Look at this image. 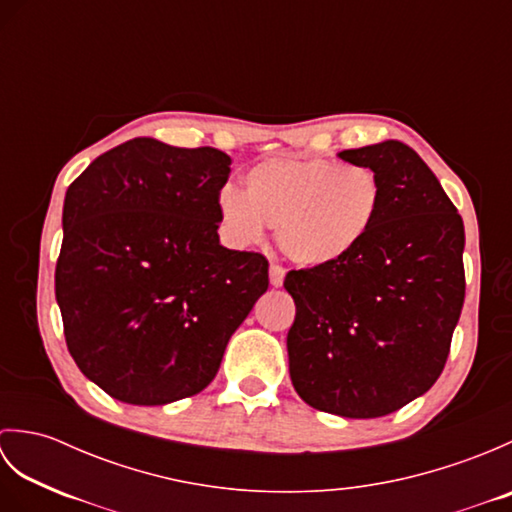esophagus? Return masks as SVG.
I'll use <instances>...</instances> for the list:
<instances>
[{"label":"esophagus","mask_w":512,"mask_h":512,"mask_svg":"<svg viewBox=\"0 0 512 512\" xmlns=\"http://www.w3.org/2000/svg\"><path fill=\"white\" fill-rule=\"evenodd\" d=\"M284 277H286L284 268H281L279 264H270V286L279 288L281 284H284Z\"/></svg>","instance_id":"esophagus-1"}]
</instances>
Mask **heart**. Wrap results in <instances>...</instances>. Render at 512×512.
<instances>
[{
  "label": "heart",
  "instance_id": "1",
  "mask_svg": "<svg viewBox=\"0 0 512 512\" xmlns=\"http://www.w3.org/2000/svg\"><path fill=\"white\" fill-rule=\"evenodd\" d=\"M385 184L374 169L325 158H268L244 173V191L228 184L217 198L226 237L255 246L275 226L281 253L323 268L363 246L380 217Z\"/></svg>",
  "mask_w": 512,
  "mask_h": 512
}]
</instances>
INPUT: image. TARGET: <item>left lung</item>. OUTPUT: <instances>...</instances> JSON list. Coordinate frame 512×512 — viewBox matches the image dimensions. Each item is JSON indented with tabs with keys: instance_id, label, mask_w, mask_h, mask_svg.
Here are the masks:
<instances>
[{
	"instance_id": "1",
	"label": "left lung",
	"mask_w": 512,
	"mask_h": 512,
	"mask_svg": "<svg viewBox=\"0 0 512 512\" xmlns=\"http://www.w3.org/2000/svg\"><path fill=\"white\" fill-rule=\"evenodd\" d=\"M374 169L385 202L343 262L290 270V378L310 407L380 418L429 391L464 303V224L424 160L398 140L339 154Z\"/></svg>"
}]
</instances>
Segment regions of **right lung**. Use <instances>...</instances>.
<instances>
[{
	"instance_id": "1",
	"label": "right lung",
	"mask_w": 512,
	"mask_h": 512,
	"mask_svg": "<svg viewBox=\"0 0 512 512\" xmlns=\"http://www.w3.org/2000/svg\"><path fill=\"white\" fill-rule=\"evenodd\" d=\"M228 173L220 149L134 138L68 187L54 295L74 363L112 398L200 394L268 290L262 253L220 244Z\"/></svg>"
}]
</instances>
